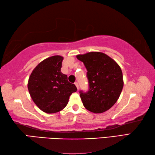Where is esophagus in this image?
Instances as JSON below:
<instances>
[{
    "mask_svg": "<svg viewBox=\"0 0 155 155\" xmlns=\"http://www.w3.org/2000/svg\"><path fill=\"white\" fill-rule=\"evenodd\" d=\"M74 84H75L76 87H77V89L78 90V83H77V82H75V83H74Z\"/></svg>",
    "mask_w": 155,
    "mask_h": 155,
    "instance_id": "1",
    "label": "esophagus"
}]
</instances>
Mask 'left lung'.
<instances>
[{
	"instance_id": "left-lung-1",
	"label": "left lung",
	"mask_w": 155,
	"mask_h": 155,
	"mask_svg": "<svg viewBox=\"0 0 155 155\" xmlns=\"http://www.w3.org/2000/svg\"><path fill=\"white\" fill-rule=\"evenodd\" d=\"M77 58L87 70L89 90L79 91L83 106L95 114L107 111L122 92L124 81L121 68L114 59L101 52L78 54Z\"/></svg>"
}]
</instances>
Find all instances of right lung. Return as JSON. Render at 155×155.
<instances>
[{
	"label": "right lung",
	"mask_w": 155,
	"mask_h": 155,
	"mask_svg": "<svg viewBox=\"0 0 155 155\" xmlns=\"http://www.w3.org/2000/svg\"><path fill=\"white\" fill-rule=\"evenodd\" d=\"M64 57L52 56L34 68L28 81V90L35 104L41 111L54 114L64 109L70 96L77 90L61 72Z\"/></svg>",
	"instance_id": "add662e5"
}]
</instances>
